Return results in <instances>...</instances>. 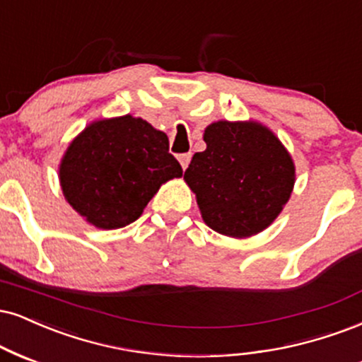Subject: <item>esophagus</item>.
<instances>
[{"label": "esophagus", "mask_w": 362, "mask_h": 362, "mask_svg": "<svg viewBox=\"0 0 362 362\" xmlns=\"http://www.w3.org/2000/svg\"><path fill=\"white\" fill-rule=\"evenodd\" d=\"M190 158H192V155L190 153H184V155H178V162H180V165H182V168H187L189 167V163H190Z\"/></svg>", "instance_id": "esophagus-1"}]
</instances>
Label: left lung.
Instances as JSON below:
<instances>
[{"label": "left lung", "mask_w": 362, "mask_h": 362, "mask_svg": "<svg viewBox=\"0 0 362 362\" xmlns=\"http://www.w3.org/2000/svg\"><path fill=\"white\" fill-rule=\"evenodd\" d=\"M204 141L184 173L204 223L236 239L272 226L295 185L293 158L280 138L258 121L221 119L204 129Z\"/></svg>", "instance_id": "8db88e82"}]
</instances>
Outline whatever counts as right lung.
Masks as SVG:
<instances>
[{"instance_id":"add662e5","label":"right lung","mask_w":362,"mask_h":362,"mask_svg":"<svg viewBox=\"0 0 362 362\" xmlns=\"http://www.w3.org/2000/svg\"><path fill=\"white\" fill-rule=\"evenodd\" d=\"M182 177L168 138L132 115L103 117L69 143L59 165L65 200L98 229L134 223L165 182Z\"/></svg>"}]
</instances>
